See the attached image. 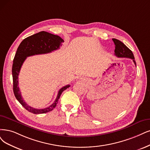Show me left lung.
Masks as SVG:
<instances>
[{"mask_svg": "<svg viewBox=\"0 0 150 150\" xmlns=\"http://www.w3.org/2000/svg\"><path fill=\"white\" fill-rule=\"evenodd\" d=\"M112 41L115 44L114 54L117 57H125L131 59L134 61L135 65H136L135 57L131 50L127 47L122 42L117 40V39L114 38L112 39Z\"/></svg>", "mask_w": 150, "mask_h": 150, "instance_id": "obj_1", "label": "left lung"}]
</instances>
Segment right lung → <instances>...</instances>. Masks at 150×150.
<instances>
[{
    "label": "right lung",
    "instance_id": "add662e5",
    "mask_svg": "<svg viewBox=\"0 0 150 150\" xmlns=\"http://www.w3.org/2000/svg\"><path fill=\"white\" fill-rule=\"evenodd\" d=\"M64 42V40L57 35H52L46 31H41L28 37L22 41L16 52L12 65L13 93L16 99L22 105V106L33 114H40L51 111L56 106L62 92L67 88H69L70 85H66L60 88L54 103L51 106L41 109L33 108L29 106L22 98L18 86V75L21 66L27 57L51 52L59 49L60 46L62 45V42Z\"/></svg>",
    "mask_w": 150,
    "mask_h": 150
}]
</instances>
